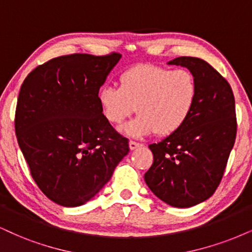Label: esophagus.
<instances>
[{"instance_id": "obj_1", "label": "esophagus", "mask_w": 252, "mask_h": 252, "mask_svg": "<svg viewBox=\"0 0 252 252\" xmlns=\"http://www.w3.org/2000/svg\"><path fill=\"white\" fill-rule=\"evenodd\" d=\"M128 146H129V150L131 151H134L135 148H138V147H141V144H139V142H135V141H129L128 142Z\"/></svg>"}]
</instances>
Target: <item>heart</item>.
<instances>
[{"label":"heart","instance_id":"obj_1","mask_svg":"<svg viewBox=\"0 0 252 252\" xmlns=\"http://www.w3.org/2000/svg\"><path fill=\"white\" fill-rule=\"evenodd\" d=\"M197 98V84L187 70L140 64L124 71L119 88L105 85L98 92L101 113L112 125H120L133 112L139 114L123 127L131 136L169 135L188 120Z\"/></svg>","mask_w":252,"mask_h":252}]
</instances>
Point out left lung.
<instances>
[{"mask_svg":"<svg viewBox=\"0 0 252 252\" xmlns=\"http://www.w3.org/2000/svg\"><path fill=\"white\" fill-rule=\"evenodd\" d=\"M168 64L190 71L197 98L179 131L150 145L154 161L145 182L169 206L189 208L208 200L221 182L237 131L235 98L229 83L206 61L178 57Z\"/></svg>","mask_w":252,"mask_h":252,"instance_id":"left-lung-1","label":"left lung"}]
</instances>
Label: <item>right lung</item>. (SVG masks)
<instances>
[{
  "label": "right lung",
  "mask_w": 252,
  "mask_h": 252,
  "mask_svg": "<svg viewBox=\"0 0 252 252\" xmlns=\"http://www.w3.org/2000/svg\"><path fill=\"white\" fill-rule=\"evenodd\" d=\"M121 55L73 54L37 66L22 84L15 114L18 146L46 197L78 207L110 181L128 140L102 116L99 89Z\"/></svg>",
  "instance_id": "obj_1"
}]
</instances>
